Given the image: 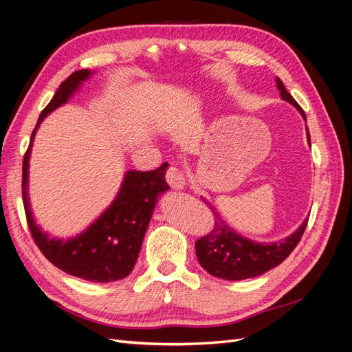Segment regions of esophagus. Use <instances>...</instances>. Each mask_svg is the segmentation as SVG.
<instances>
[{"mask_svg":"<svg viewBox=\"0 0 352 352\" xmlns=\"http://www.w3.org/2000/svg\"><path fill=\"white\" fill-rule=\"evenodd\" d=\"M166 180L167 184L172 186L173 189H184L186 186V179L184 176V173L176 166H170L167 168L166 173Z\"/></svg>","mask_w":352,"mask_h":352,"instance_id":"1","label":"esophagus"}]
</instances>
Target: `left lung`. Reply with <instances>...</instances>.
I'll use <instances>...</instances> for the list:
<instances>
[{
  "mask_svg": "<svg viewBox=\"0 0 352 352\" xmlns=\"http://www.w3.org/2000/svg\"><path fill=\"white\" fill-rule=\"evenodd\" d=\"M276 85L280 91L282 100L292 104L305 120L304 110L292 98V95L286 91L283 82L279 78H276ZM305 131L308 144H310L308 127ZM202 201L208 206L216 219L212 230L195 242L197 258L202 269L211 276L226 280L250 279L274 269L295 250L308 223V219H305L292 235L282 241L269 243L257 242L243 238L241 233L228 225L226 220L221 217L214 206H211L210 201L204 198Z\"/></svg>",
  "mask_w": 352,
  "mask_h": 352,
  "instance_id": "8db88e82",
  "label": "left lung"
}]
</instances>
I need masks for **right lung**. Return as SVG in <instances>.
Here are the masks:
<instances>
[{
  "label": "right lung",
  "instance_id": "obj_1",
  "mask_svg": "<svg viewBox=\"0 0 352 352\" xmlns=\"http://www.w3.org/2000/svg\"><path fill=\"white\" fill-rule=\"evenodd\" d=\"M91 74L88 69L72 73L39 114L23 158L22 195L32 238L47 260L60 270L83 280L107 283L126 278L135 267L155 202L170 189L164 177L167 163L151 172H126L119 194L109 208L87 230L66 241L50 238L48 233L42 232L32 214L28 192L29 158L39 124L51 111L66 104Z\"/></svg>",
  "mask_w": 352,
  "mask_h": 352
}]
</instances>
